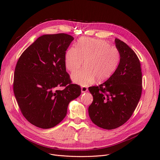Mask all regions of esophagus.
I'll use <instances>...</instances> for the list:
<instances>
[{
	"label": "esophagus",
	"instance_id": "obj_1",
	"mask_svg": "<svg viewBox=\"0 0 160 160\" xmlns=\"http://www.w3.org/2000/svg\"><path fill=\"white\" fill-rule=\"evenodd\" d=\"M88 91V89L87 87H85V86H83L81 88V91L82 93H85V92Z\"/></svg>",
	"mask_w": 160,
	"mask_h": 160
}]
</instances>
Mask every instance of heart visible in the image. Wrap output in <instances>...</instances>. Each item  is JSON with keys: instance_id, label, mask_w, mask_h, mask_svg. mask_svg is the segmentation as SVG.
Masks as SVG:
<instances>
[{"instance_id": "heart-1", "label": "heart", "mask_w": 160, "mask_h": 160, "mask_svg": "<svg viewBox=\"0 0 160 160\" xmlns=\"http://www.w3.org/2000/svg\"><path fill=\"white\" fill-rule=\"evenodd\" d=\"M83 60L85 68L72 74L71 78L75 83L87 86L96 78L99 82L110 78L119 65L121 54L105 40L82 38L77 48L71 47L66 51L65 65L69 71L74 72Z\"/></svg>"}]
</instances>
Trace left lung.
Segmentation results:
<instances>
[{"label":"left lung","instance_id":"left-lung-1","mask_svg":"<svg viewBox=\"0 0 160 160\" xmlns=\"http://www.w3.org/2000/svg\"><path fill=\"white\" fill-rule=\"evenodd\" d=\"M121 61L112 77L98 86L89 88L93 102L89 106L91 120L106 130L118 128L127 122L138 106L142 92L141 63L133 50L115 38Z\"/></svg>","mask_w":160,"mask_h":160}]
</instances>
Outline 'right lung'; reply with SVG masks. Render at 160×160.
Here are the masks:
<instances>
[{
    "label": "right lung",
    "mask_w": 160,
    "mask_h": 160,
    "mask_svg": "<svg viewBox=\"0 0 160 160\" xmlns=\"http://www.w3.org/2000/svg\"><path fill=\"white\" fill-rule=\"evenodd\" d=\"M74 38L66 33L38 38L17 63L13 92L23 116L33 125L48 129L66 116L71 100L81 94L66 72L65 54ZM65 87L57 90L58 87Z\"/></svg>",
    "instance_id": "add662e5"
}]
</instances>
